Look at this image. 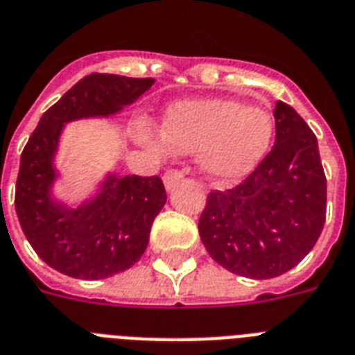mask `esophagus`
Returning a JSON list of instances; mask_svg holds the SVG:
<instances>
[{
    "mask_svg": "<svg viewBox=\"0 0 355 355\" xmlns=\"http://www.w3.org/2000/svg\"><path fill=\"white\" fill-rule=\"evenodd\" d=\"M182 178L184 171H180V169H168V171L164 173V184H166L168 189H173L178 182H182Z\"/></svg>",
    "mask_w": 355,
    "mask_h": 355,
    "instance_id": "esophagus-1",
    "label": "esophagus"
}]
</instances>
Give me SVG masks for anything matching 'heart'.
<instances>
[{"instance_id":"obj_1","label":"heart","mask_w":355,"mask_h":355,"mask_svg":"<svg viewBox=\"0 0 355 355\" xmlns=\"http://www.w3.org/2000/svg\"><path fill=\"white\" fill-rule=\"evenodd\" d=\"M155 153L166 148L198 153V162L211 177L230 180L252 171L266 155L273 138V118L261 105H244L227 98H198L173 103L162 122V143L151 131H140Z\"/></svg>"}]
</instances>
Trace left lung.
Listing matches in <instances>:
<instances>
[{
    "label": "left lung",
    "instance_id": "left-lung-1",
    "mask_svg": "<svg viewBox=\"0 0 355 355\" xmlns=\"http://www.w3.org/2000/svg\"><path fill=\"white\" fill-rule=\"evenodd\" d=\"M275 144L243 182L213 189L198 218L207 253L232 273L279 277L315 246L327 220V177L318 138L277 100Z\"/></svg>",
    "mask_w": 355,
    "mask_h": 355
}]
</instances>
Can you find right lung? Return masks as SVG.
Instances as JSON below:
<instances>
[{"instance_id": "obj_1", "label": "right lung", "mask_w": 355, "mask_h": 355, "mask_svg": "<svg viewBox=\"0 0 355 355\" xmlns=\"http://www.w3.org/2000/svg\"><path fill=\"white\" fill-rule=\"evenodd\" d=\"M153 83V78L87 74L43 112L23 148L14 197L19 226L37 257L69 277L105 279L138 262L168 195L158 175H111L102 191L78 209L54 202L53 158L63 123L112 114Z\"/></svg>"}]
</instances>
